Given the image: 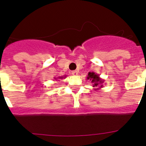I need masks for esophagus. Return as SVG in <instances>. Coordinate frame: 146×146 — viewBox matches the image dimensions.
<instances>
[{"mask_svg":"<svg viewBox=\"0 0 146 146\" xmlns=\"http://www.w3.org/2000/svg\"><path fill=\"white\" fill-rule=\"evenodd\" d=\"M71 73H72V75H77L78 74V71H72Z\"/></svg>","mask_w":146,"mask_h":146,"instance_id":"obj_1","label":"esophagus"}]
</instances>
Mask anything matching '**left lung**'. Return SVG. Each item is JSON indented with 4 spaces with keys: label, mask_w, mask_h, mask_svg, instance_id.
<instances>
[{
    "label": "left lung",
    "mask_w": 146,
    "mask_h": 146,
    "mask_svg": "<svg viewBox=\"0 0 146 146\" xmlns=\"http://www.w3.org/2000/svg\"><path fill=\"white\" fill-rule=\"evenodd\" d=\"M86 80L91 81L92 84H93V87L95 88H94L95 90L100 89L104 86L103 83L104 80L100 78V75L98 74V73H94V72H89L88 73V76L86 77ZM97 87H99V88L96 89Z\"/></svg>",
    "instance_id": "1"
}]
</instances>
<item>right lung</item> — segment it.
<instances>
[{
    "label": "right lung",
    "instance_id": "right-lung-1",
    "mask_svg": "<svg viewBox=\"0 0 146 146\" xmlns=\"http://www.w3.org/2000/svg\"><path fill=\"white\" fill-rule=\"evenodd\" d=\"M66 75H64V76H61V77H58V78H54L55 80H57V79H63V78H66Z\"/></svg>",
    "mask_w": 146,
    "mask_h": 146
}]
</instances>
